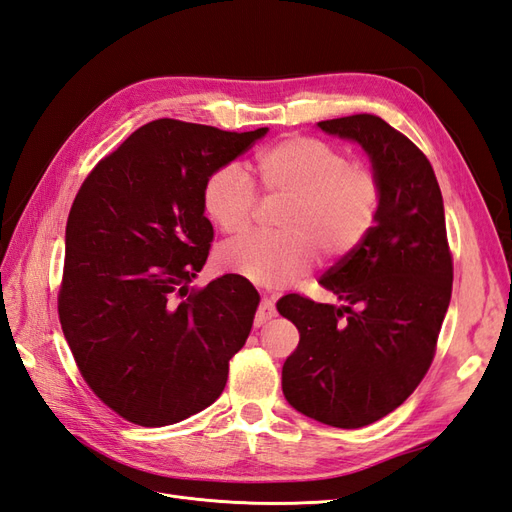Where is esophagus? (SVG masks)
<instances>
[{
    "label": "esophagus",
    "mask_w": 512,
    "mask_h": 512,
    "mask_svg": "<svg viewBox=\"0 0 512 512\" xmlns=\"http://www.w3.org/2000/svg\"><path fill=\"white\" fill-rule=\"evenodd\" d=\"M275 316V305L271 299H262L258 309H256V318H254V324L256 327H262V324H267L271 318Z\"/></svg>",
    "instance_id": "esophagus-1"
}]
</instances>
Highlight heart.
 Wrapping results in <instances>:
<instances>
[{
  "label": "heart",
  "instance_id": "1",
  "mask_svg": "<svg viewBox=\"0 0 512 512\" xmlns=\"http://www.w3.org/2000/svg\"><path fill=\"white\" fill-rule=\"evenodd\" d=\"M256 175L267 198H282L275 226L224 245L220 265L247 280L282 286L314 265L359 247L378 222L382 183L369 166L314 136H286L256 156ZM207 218L224 235H243L254 224L258 194L237 164L215 168L203 188Z\"/></svg>",
  "mask_w": 512,
  "mask_h": 512
}]
</instances>
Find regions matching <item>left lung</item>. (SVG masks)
<instances>
[{
    "label": "left lung",
    "instance_id": "obj_1",
    "mask_svg": "<svg viewBox=\"0 0 512 512\" xmlns=\"http://www.w3.org/2000/svg\"><path fill=\"white\" fill-rule=\"evenodd\" d=\"M318 126L369 153L382 205L367 239L320 277L342 307L297 292L277 301L299 329L282 389L301 414L356 429L399 408L425 378L451 303L453 254L438 179L406 134L369 113Z\"/></svg>",
    "mask_w": 512,
    "mask_h": 512
}]
</instances>
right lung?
<instances>
[{"label":"right lung","instance_id":"right-lung-1","mask_svg":"<svg viewBox=\"0 0 512 512\" xmlns=\"http://www.w3.org/2000/svg\"><path fill=\"white\" fill-rule=\"evenodd\" d=\"M265 134L156 119L104 156L74 198L61 331L89 389L134 425H173L211 406L252 331L260 297L245 277L190 282L213 241L207 177Z\"/></svg>","mask_w":512,"mask_h":512}]
</instances>
